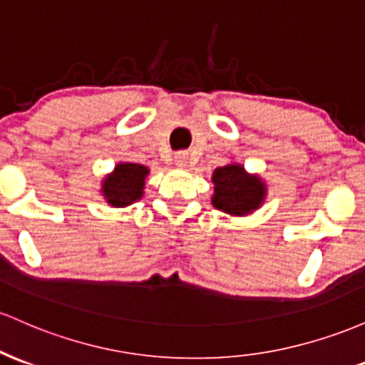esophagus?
<instances>
[{
    "mask_svg": "<svg viewBox=\"0 0 365 365\" xmlns=\"http://www.w3.org/2000/svg\"><path fill=\"white\" fill-rule=\"evenodd\" d=\"M175 164L178 168H187V164H189V154L187 152H178V154L175 155Z\"/></svg>",
    "mask_w": 365,
    "mask_h": 365,
    "instance_id": "esophagus-1",
    "label": "esophagus"
}]
</instances>
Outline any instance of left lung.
I'll use <instances>...</instances> for the list:
<instances>
[{
    "label": "left lung",
    "instance_id": "8db88e82",
    "mask_svg": "<svg viewBox=\"0 0 365 365\" xmlns=\"http://www.w3.org/2000/svg\"><path fill=\"white\" fill-rule=\"evenodd\" d=\"M211 182L215 185L211 204L230 216L255 213L267 199V183L262 176L247 173L241 163H228L216 168Z\"/></svg>",
    "mask_w": 365,
    "mask_h": 365
}]
</instances>
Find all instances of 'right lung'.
<instances>
[{
    "instance_id": "right-lung-1",
    "label": "right lung",
    "mask_w": 365,
    "mask_h": 365,
    "mask_svg": "<svg viewBox=\"0 0 365 365\" xmlns=\"http://www.w3.org/2000/svg\"><path fill=\"white\" fill-rule=\"evenodd\" d=\"M150 170L143 164L137 163H118L112 173L106 175L100 187L110 207H126L143 197L145 180Z\"/></svg>"
}]
</instances>
